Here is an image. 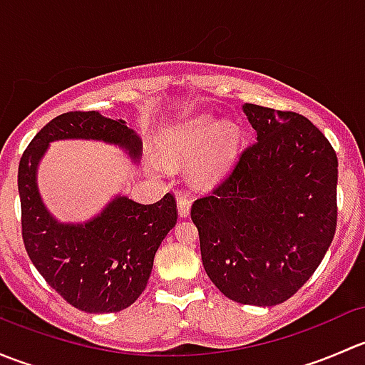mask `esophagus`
<instances>
[{
	"mask_svg": "<svg viewBox=\"0 0 365 365\" xmlns=\"http://www.w3.org/2000/svg\"><path fill=\"white\" fill-rule=\"evenodd\" d=\"M176 203H178V215L182 217V219L189 217V213H190V197L185 196V194H178V197H176Z\"/></svg>",
	"mask_w": 365,
	"mask_h": 365,
	"instance_id": "1",
	"label": "esophagus"
}]
</instances>
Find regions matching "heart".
I'll use <instances>...</instances> for the list:
<instances>
[{
  "instance_id": "b5f03b06",
  "label": "heart",
  "mask_w": 365,
  "mask_h": 365,
  "mask_svg": "<svg viewBox=\"0 0 365 365\" xmlns=\"http://www.w3.org/2000/svg\"><path fill=\"white\" fill-rule=\"evenodd\" d=\"M240 143V128L233 121L219 123L210 114L190 118L162 135V155L169 162H185L197 157L192 180L201 185L217 182L233 164Z\"/></svg>"
}]
</instances>
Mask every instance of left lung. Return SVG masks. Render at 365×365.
Returning a JSON list of instances; mask_svg holds the SVG:
<instances>
[{
  "instance_id": "left-lung-1",
  "label": "left lung",
  "mask_w": 365,
  "mask_h": 365,
  "mask_svg": "<svg viewBox=\"0 0 365 365\" xmlns=\"http://www.w3.org/2000/svg\"><path fill=\"white\" fill-rule=\"evenodd\" d=\"M256 141L194 201L210 281L240 304L277 305L309 281L337 226V155L302 114L245 104Z\"/></svg>"
}]
</instances>
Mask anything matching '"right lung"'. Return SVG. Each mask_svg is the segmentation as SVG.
I'll return each mask as SVG.
<instances>
[{
	"label": "right lung",
	"instance_id": "1",
	"mask_svg": "<svg viewBox=\"0 0 365 365\" xmlns=\"http://www.w3.org/2000/svg\"><path fill=\"white\" fill-rule=\"evenodd\" d=\"M60 139L104 141L139 160L141 138L98 111L63 113L31 139L17 175L24 247L47 284L79 311H123L148 284L157 249L178 219L176 201L169 192L153 205L116 196L88 222H58L40 197L36 169L49 143Z\"/></svg>",
	"mask_w": 365,
	"mask_h": 365
}]
</instances>
